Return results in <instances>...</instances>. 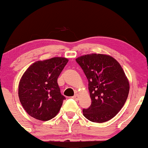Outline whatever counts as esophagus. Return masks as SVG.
<instances>
[{
    "mask_svg": "<svg viewBox=\"0 0 148 148\" xmlns=\"http://www.w3.org/2000/svg\"><path fill=\"white\" fill-rule=\"evenodd\" d=\"M73 99H75V100H76V101H77L79 99V95L77 94H75V95L73 96Z\"/></svg>",
    "mask_w": 148,
    "mask_h": 148,
    "instance_id": "1",
    "label": "esophagus"
}]
</instances>
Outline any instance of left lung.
<instances>
[{
    "mask_svg": "<svg viewBox=\"0 0 148 148\" xmlns=\"http://www.w3.org/2000/svg\"><path fill=\"white\" fill-rule=\"evenodd\" d=\"M89 81L92 104L83 115L93 122H107L123 107L129 92V79L112 56L89 54L76 59Z\"/></svg>",
    "mask_w": 148,
    "mask_h": 148,
    "instance_id": "8db88e82",
    "label": "left lung"
}]
</instances>
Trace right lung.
<instances>
[{
    "label": "right lung",
    "instance_id": "obj_1",
    "mask_svg": "<svg viewBox=\"0 0 148 148\" xmlns=\"http://www.w3.org/2000/svg\"><path fill=\"white\" fill-rule=\"evenodd\" d=\"M68 61L65 57L37 61L21 76L18 95L30 116L38 120L47 121L59 113L66 98L61 94L57 79Z\"/></svg>",
    "mask_w": 148,
    "mask_h": 148
}]
</instances>
